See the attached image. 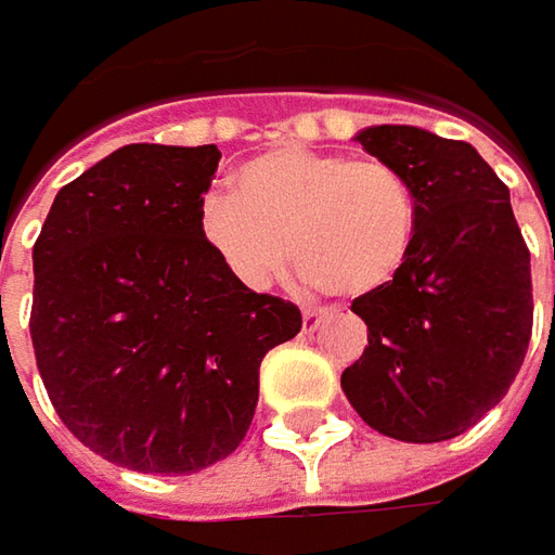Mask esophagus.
I'll return each mask as SVG.
<instances>
[{"label": "esophagus", "instance_id": "34e87169", "mask_svg": "<svg viewBox=\"0 0 555 555\" xmlns=\"http://www.w3.org/2000/svg\"><path fill=\"white\" fill-rule=\"evenodd\" d=\"M327 321V314L324 311H318V309H306L302 311V331L306 333H314L321 324Z\"/></svg>", "mask_w": 555, "mask_h": 555}]
</instances>
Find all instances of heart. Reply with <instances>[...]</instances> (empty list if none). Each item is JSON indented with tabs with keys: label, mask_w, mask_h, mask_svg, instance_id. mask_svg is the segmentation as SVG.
Returning a JSON list of instances; mask_svg holds the SVG:
<instances>
[{
	"label": "heart",
	"mask_w": 555,
	"mask_h": 555,
	"mask_svg": "<svg viewBox=\"0 0 555 555\" xmlns=\"http://www.w3.org/2000/svg\"><path fill=\"white\" fill-rule=\"evenodd\" d=\"M231 184L234 197H203L197 228L246 289H266L293 253L306 284L361 299L389 287L414 256L420 201L392 163L278 144L241 163Z\"/></svg>",
	"instance_id": "b5f03b06"
}]
</instances>
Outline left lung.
I'll use <instances>...</instances> for the list:
<instances>
[{"mask_svg": "<svg viewBox=\"0 0 555 555\" xmlns=\"http://www.w3.org/2000/svg\"><path fill=\"white\" fill-rule=\"evenodd\" d=\"M354 141L398 166L420 201L411 262L354 299L367 349L343 371L358 416L398 441H448L488 414L531 339V256L509 191L466 141L371 126Z\"/></svg>", "mask_w": 555, "mask_h": 555, "instance_id": "1", "label": "left lung"}]
</instances>
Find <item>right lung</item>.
Here are the masks:
<instances>
[{"instance_id":"1","label":"right lung","mask_w":555,"mask_h":555,"mask_svg":"<svg viewBox=\"0 0 555 555\" xmlns=\"http://www.w3.org/2000/svg\"><path fill=\"white\" fill-rule=\"evenodd\" d=\"M219 147L126 144L64 184L33 246L36 367L64 426L135 469L224 460L259 401V364L293 339V302L237 284L197 212Z\"/></svg>"}]
</instances>
